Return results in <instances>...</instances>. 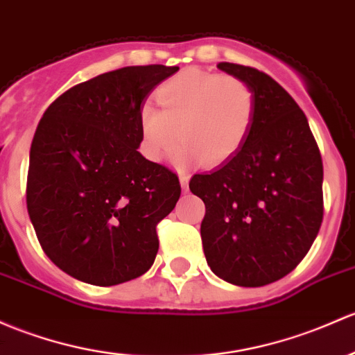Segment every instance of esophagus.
Segmentation results:
<instances>
[{
  "mask_svg": "<svg viewBox=\"0 0 355 355\" xmlns=\"http://www.w3.org/2000/svg\"><path fill=\"white\" fill-rule=\"evenodd\" d=\"M189 180H190V177L187 173L180 175V185H182V189L185 190V192H187V189H189Z\"/></svg>",
  "mask_w": 355,
  "mask_h": 355,
  "instance_id": "1",
  "label": "esophagus"
}]
</instances>
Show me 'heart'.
Segmentation results:
<instances>
[{
  "label": "heart",
  "instance_id": "obj_1",
  "mask_svg": "<svg viewBox=\"0 0 355 355\" xmlns=\"http://www.w3.org/2000/svg\"><path fill=\"white\" fill-rule=\"evenodd\" d=\"M156 96L162 110L144 102L137 114L141 148L153 162H165L182 137L175 163L219 165L241 148L255 119V92L231 74L185 68L163 81Z\"/></svg>",
  "mask_w": 355,
  "mask_h": 355
}]
</instances>
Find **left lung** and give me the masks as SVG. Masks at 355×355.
I'll return each instance as SVG.
<instances>
[{"mask_svg": "<svg viewBox=\"0 0 355 355\" xmlns=\"http://www.w3.org/2000/svg\"><path fill=\"white\" fill-rule=\"evenodd\" d=\"M255 92L252 129L241 148L189 187L204 200L207 266L234 286L279 281L304 259L323 221V163L308 119L262 71L219 62Z\"/></svg>", "mask_w": 355, "mask_h": 355, "instance_id": "8db88e82", "label": "left lung"}]
</instances>
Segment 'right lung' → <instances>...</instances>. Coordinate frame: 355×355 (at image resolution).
Returning a JSON list of instances; mask_svg holds the SVG:
<instances>
[{
	"label": "right lung",
	"instance_id": "add662e5",
	"mask_svg": "<svg viewBox=\"0 0 355 355\" xmlns=\"http://www.w3.org/2000/svg\"><path fill=\"white\" fill-rule=\"evenodd\" d=\"M178 66H128L54 100L37 125L27 209L39 243L62 272L93 286L139 277L158 253L156 226L180 182L144 158L139 107Z\"/></svg>",
	"mask_w": 355,
	"mask_h": 355
}]
</instances>
